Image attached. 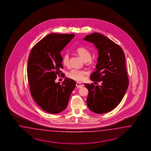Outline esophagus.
Here are the masks:
<instances>
[{"instance_id": "1", "label": "esophagus", "mask_w": 151, "mask_h": 151, "mask_svg": "<svg viewBox=\"0 0 151 151\" xmlns=\"http://www.w3.org/2000/svg\"><path fill=\"white\" fill-rule=\"evenodd\" d=\"M76 86L77 88H82L83 86V85H81V83H78L77 82L76 83Z\"/></svg>"}]
</instances>
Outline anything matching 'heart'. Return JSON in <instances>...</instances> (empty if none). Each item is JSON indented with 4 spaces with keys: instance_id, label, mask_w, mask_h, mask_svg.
I'll return each mask as SVG.
<instances>
[{
    "instance_id": "1",
    "label": "heart",
    "mask_w": 151,
    "mask_h": 151,
    "mask_svg": "<svg viewBox=\"0 0 151 151\" xmlns=\"http://www.w3.org/2000/svg\"><path fill=\"white\" fill-rule=\"evenodd\" d=\"M76 52L80 56V57L85 62L89 61L91 58V52H90V51L88 50L85 47H78L76 49ZM62 62L63 65L66 66L69 65V55L68 54H65L63 56ZM87 72L85 71L73 69L68 73V77L78 82H81L84 80L85 76Z\"/></svg>"
}]
</instances>
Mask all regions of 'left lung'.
Returning <instances> with one entry per match:
<instances>
[{"label":"left lung","instance_id":"obj_1","mask_svg":"<svg viewBox=\"0 0 151 151\" xmlns=\"http://www.w3.org/2000/svg\"><path fill=\"white\" fill-rule=\"evenodd\" d=\"M83 39L92 43L99 53L91 80L102 81L101 86L85 84L88 90L87 106L96 114L109 112L119 105L128 88L124 53L119 45L100 33H92Z\"/></svg>","mask_w":151,"mask_h":151}]
</instances>
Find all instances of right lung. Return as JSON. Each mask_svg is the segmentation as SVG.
<instances>
[{"mask_svg":"<svg viewBox=\"0 0 151 151\" xmlns=\"http://www.w3.org/2000/svg\"><path fill=\"white\" fill-rule=\"evenodd\" d=\"M74 36L49 34L32 47L29 55L27 75L32 96L42 110L50 114H59L66 109L76 86L70 78H65L61 84L55 81L63 68L60 52Z\"/></svg>","mask_w":151,"mask_h":151,"instance_id":"obj_1","label":"right lung"}]
</instances>
